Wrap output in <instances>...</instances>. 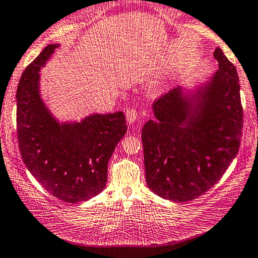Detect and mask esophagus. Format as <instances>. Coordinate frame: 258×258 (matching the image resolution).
Here are the masks:
<instances>
[{"mask_svg": "<svg viewBox=\"0 0 258 258\" xmlns=\"http://www.w3.org/2000/svg\"><path fill=\"white\" fill-rule=\"evenodd\" d=\"M125 117L129 124H134L138 119V110L135 108H129L125 113Z\"/></svg>", "mask_w": 258, "mask_h": 258, "instance_id": "1", "label": "esophagus"}]
</instances>
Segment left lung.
I'll return each mask as SVG.
<instances>
[{"label": "left lung", "instance_id": "obj_1", "mask_svg": "<svg viewBox=\"0 0 258 258\" xmlns=\"http://www.w3.org/2000/svg\"><path fill=\"white\" fill-rule=\"evenodd\" d=\"M219 70L195 109L181 91L172 90L154 103L155 119L143 126L146 183L173 202L204 195L225 173L241 144L243 112L239 76L220 48Z\"/></svg>", "mask_w": 258, "mask_h": 258}]
</instances>
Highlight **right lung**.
Here are the masks:
<instances>
[{"label": "right lung", "mask_w": 258, "mask_h": 258, "mask_svg": "<svg viewBox=\"0 0 258 258\" xmlns=\"http://www.w3.org/2000/svg\"><path fill=\"white\" fill-rule=\"evenodd\" d=\"M57 44L45 46L22 74L17 88V139L30 173L51 196L80 203L101 193L108 161L126 132L123 112L95 114L60 125L43 106L39 70Z\"/></svg>", "instance_id": "1"}]
</instances>
